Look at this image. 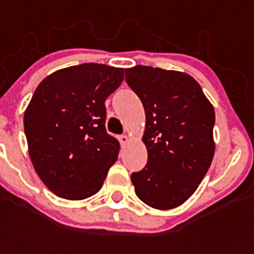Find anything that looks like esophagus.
<instances>
[{"label": "esophagus", "instance_id": "esophagus-1", "mask_svg": "<svg viewBox=\"0 0 254 254\" xmlns=\"http://www.w3.org/2000/svg\"><path fill=\"white\" fill-rule=\"evenodd\" d=\"M119 141L120 143H121V146H125V145L129 142V137H127V135H120Z\"/></svg>", "mask_w": 254, "mask_h": 254}]
</instances>
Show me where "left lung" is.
<instances>
[{"mask_svg":"<svg viewBox=\"0 0 254 254\" xmlns=\"http://www.w3.org/2000/svg\"><path fill=\"white\" fill-rule=\"evenodd\" d=\"M125 80L142 101L147 163L131 174L137 196L157 209L189 199L215 153V111L197 81L179 71L147 65L125 69Z\"/></svg>","mask_w":254,"mask_h":254,"instance_id":"1","label":"left lung"}]
</instances>
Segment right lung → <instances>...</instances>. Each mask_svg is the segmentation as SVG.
<instances>
[{
  "mask_svg": "<svg viewBox=\"0 0 254 254\" xmlns=\"http://www.w3.org/2000/svg\"><path fill=\"white\" fill-rule=\"evenodd\" d=\"M124 80V68L83 63L59 69L38 85L23 117L30 159L55 195H95L117 161L120 143L107 133L105 100Z\"/></svg>",
  "mask_w": 254,
  "mask_h": 254,
  "instance_id": "add662e5",
  "label": "right lung"
}]
</instances>
